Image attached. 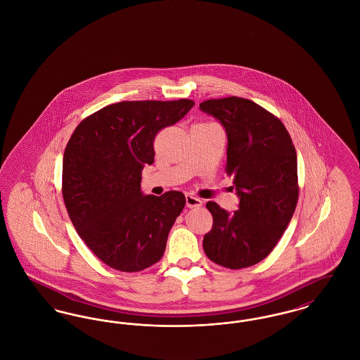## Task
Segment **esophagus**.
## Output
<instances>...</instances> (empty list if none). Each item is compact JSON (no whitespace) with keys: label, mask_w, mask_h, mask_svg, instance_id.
Masks as SVG:
<instances>
[{"label":"esophagus","mask_w":360,"mask_h":360,"mask_svg":"<svg viewBox=\"0 0 360 360\" xmlns=\"http://www.w3.org/2000/svg\"><path fill=\"white\" fill-rule=\"evenodd\" d=\"M186 203H187V207L191 208L200 207L203 205V202L199 198L193 196V195H186Z\"/></svg>","instance_id":"1"}]
</instances>
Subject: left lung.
I'll return each mask as SVG.
<instances>
[{
	"instance_id": "1",
	"label": "left lung",
	"mask_w": 360,
	"mask_h": 360,
	"mask_svg": "<svg viewBox=\"0 0 360 360\" xmlns=\"http://www.w3.org/2000/svg\"><path fill=\"white\" fill-rule=\"evenodd\" d=\"M227 135V176L240 199L229 212L206 205L212 227L203 238L208 259L230 269L264 260L283 236L298 202L297 152L283 123L259 104L225 97L200 103Z\"/></svg>"
}]
</instances>
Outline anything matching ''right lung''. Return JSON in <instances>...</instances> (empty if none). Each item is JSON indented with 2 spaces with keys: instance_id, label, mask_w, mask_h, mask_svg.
Segmentation results:
<instances>
[{
  "instance_id": "add662e5",
  "label": "right lung",
  "mask_w": 360,
  "mask_h": 360,
  "mask_svg": "<svg viewBox=\"0 0 360 360\" xmlns=\"http://www.w3.org/2000/svg\"><path fill=\"white\" fill-rule=\"evenodd\" d=\"M195 103L122 101L84 119L63 154L62 195L78 236L96 256L123 272L142 271L164 255L186 206L183 192L141 191L142 169L154 162L157 133Z\"/></svg>"
}]
</instances>
